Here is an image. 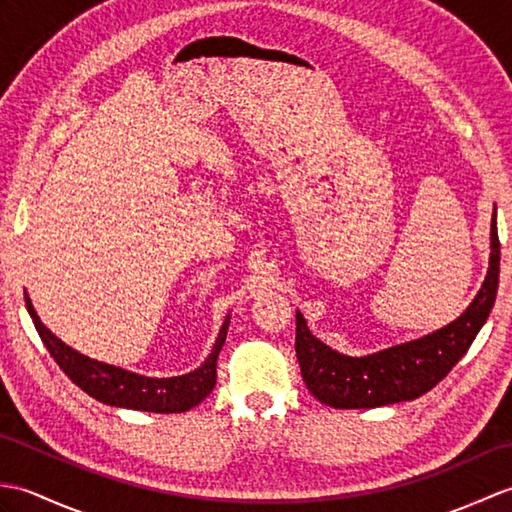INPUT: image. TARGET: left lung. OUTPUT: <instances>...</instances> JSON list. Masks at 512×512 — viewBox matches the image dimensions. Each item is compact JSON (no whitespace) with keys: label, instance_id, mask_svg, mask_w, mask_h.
<instances>
[{"label":"left lung","instance_id":"1","mask_svg":"<svg viewBox=\"0 0 512 512\" xmlns=\"http://www.w3.org/2000/svg\"><path fill=\"white\" fill-rule=\"evenodd\" d=\"M499 286L497 213L491 220L486 279L471 306L444 328L365 356H347L321 343L297 310L295 350L303 383L334 409H372L413 400L436 387L469 350L493 310Z\"/></svg>","mask_w":512,"mask_h":512}]
</instances>
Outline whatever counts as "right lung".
<instances>
[{"label": "right lung", "instance_id": "add662e5", "mask_svg": "<svg viewBox=\"0 0 512 512\" xmlns=\"http://www.w3.org/2000/svg\"><path fill=\"white\" fill-rule=\"evenodd\" d=\"M24 299L30 319L35 323L43 345L48 347L50 356L57 361L65 376H68L76 387H81L85 394H90L92 398L103 402V405L154 413H182L193 409L195 405H200L215 387L217 356H220V350L226 341L231 314H226L211 354L206 356V361L198 369H193V372L182 376L151 378L136 372H127L123 367L94 361V358L76 352L74 347L65 345L59 336H54L46 325L41 323L28 292Z\"/></svg>", "mask_w": 512, "mask_h": 512}]
</instances>
